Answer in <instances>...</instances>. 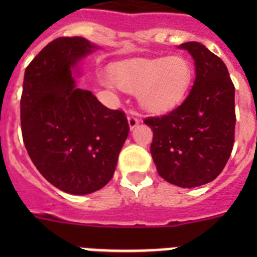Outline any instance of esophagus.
<instances>
[{
	"mask_svg": "<svg viewBox=\"0 0 257 257\" xmlns=\"http://www.w3.org/2000/svg\"><path fill=\"white\" fill-rule=\"evenodd\" d=\"M127 121H128V126H130V130H134L138 124H139V119L136 117H134V115H128V118H127Z\"/></svg>",
	"mask_w": 257,
	"mask_h": 257,
	"instance_id": "34e87169",
	"label": "esophagus"
}]
</instances>
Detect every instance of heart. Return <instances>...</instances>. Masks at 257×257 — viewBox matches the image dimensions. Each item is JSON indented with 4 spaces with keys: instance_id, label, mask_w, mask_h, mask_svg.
Listing matches in <instances>:
<instances>
[{
    "instance_id": "heart-1",
    "label": "heart",
    "mask_w": 257,
    "mask_h": 257,
    "mask_svg": "<svg viewBox=\"0 0 257 257\" xmlns=\"http://www.w3.org/2000/svg\"><path fill=\"white\" fill-rule=\"evenodd\" d=\"M113 79L127 92H138L144 110L163 112L185 96L193 79V65L181 55L157 59H131L113 68Z\"/></svg>"
}]
</instances>
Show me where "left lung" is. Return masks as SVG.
Here are the masks:
<instances>
[{"mask_svg": "<svg viewBox=\"0 0 257 257\" xmlns=\"http://www.w3.org/2000/svg\"><path fill=\"white\" fill-rule=\"evenodd\" d=\"M196 79L185 100L161 117L145 119L153 130L151 153L157 171L180 188L215 180L234 143V86L224 61L199 42H185Z\"/></svg>", "mask_w": 257, "mask_h": 257, "instance_id": "obj_1", "label": "left lung"}]
</instances>
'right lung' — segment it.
Returning <instances> with one entry per match:
<instances>
[{"instance_id":"right-lung-1","label":"right lung","mask_w":257,"mask_h":257,"mask_svg":"<svg viewBox=\"0 0 257 257\" xmlns=\"http://www.w3.org/2000/svg\"><path fill=\"white\" fill-rule=\"evenodd\" d=\"M99 49L83 37L56 38L24 73L20 119L27 152L49 183L74 196L108 184L130 131L123 112L76 87L81 61Z\"/></svg>"}]
</instances>
